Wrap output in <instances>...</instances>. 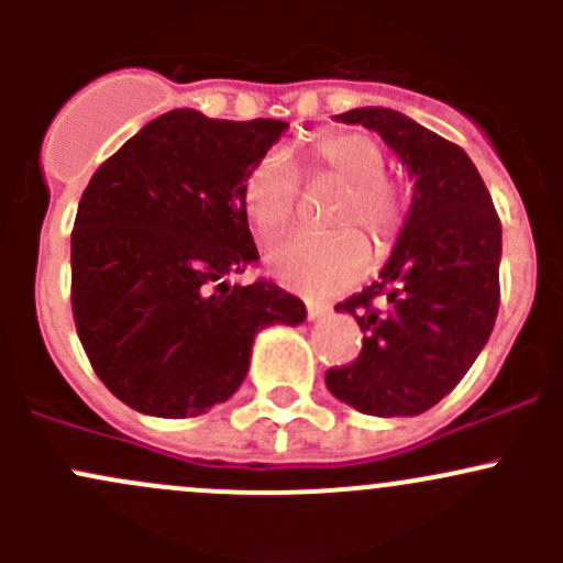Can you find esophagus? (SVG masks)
Returning <instances> with one entry per match:
<instances>
[{
    "instance_id": "esophagus-1",
    "label": "esophagus",
    "mask_w": 563,
    "mask_h": 563,
    "mask_svg": "<svg viewBox=\"0 0 563 563\" xmlns=\"http://www.w3.org/2000/svg\"><path fill=\"white\" fill-rule=\"evenodd\" d=\"M329 313H332V308H329V305H323V302H308V316L313 318H327Z\"/></svg>"
}]
</instances>
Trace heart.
<instances>
[{
    "label": "heart",
    "instance_id": "b5f03b06",
    "mask_svg": "<svg viewBox=\"0 0 563 563\" xmlns=\"http://www.w3.org/2000/svg\"><path fill=\"white\" fill-rule=\"evenodd\" d=\"M313 179L343 187L332 209L334 229H360L371 245L384 247L402 220L400 196L384 179L387 157L373 139L360 133L327 135L308 161ZM242 209L261 234L286 229L297 209V179L283 157L266 155L242 181ZM272 275L305 294H334L354 286L367 264L365 245L354 231L329 236L294 234L266 250Z\"/></svg>",
    "mask_w": 563,
    "mask_h": 563
}]
</instances>
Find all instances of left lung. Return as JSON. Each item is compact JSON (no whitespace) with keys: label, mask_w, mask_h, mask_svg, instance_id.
I'll return each mask as SVG.
<instances>
[{"label":"left lung","mask_w":563,"mask_h":563,"mask_svg":"<svg viewBox=\"0 0 563 563\" xmlns=\"http://www.w3.org/2000/svg\"><path fill=\"white\" fill-rule=\"evenodd\" d=\"M334 122L376 130L413 181L411 207L373 286L340 302L362 354L327 371L338 400L371 417H417L457 387L498 316L501 223L460 146L391 108H351Z\"/></svg>","instance_id":"obj_1"}]
</instances>
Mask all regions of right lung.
Instances as JSON below:
<instances>
[{
  "label": "right lung",
  "mask_w": 563,
  "mask_h": 563,
  "mask_svg": "<svg viewBox=\"0 0 563 563\" xmlns=\"http://www.w3.org/2000/svg\"><path fill=\"white\" fill-rule=\"evenodd\" d=\"M286 130L174 108L89 179L70 236L73 316L124 406L201 417L242 387L261 329L308 318L275 283L229 280L258 261L242 181Z\"/></svg>",
  "instance_id": "add662e5"
}]
</instances>
